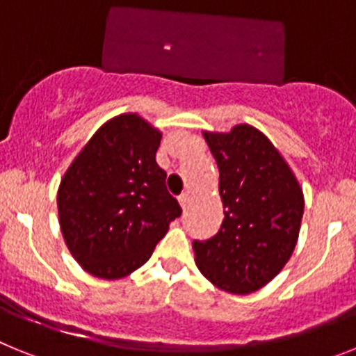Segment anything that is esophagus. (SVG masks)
<instances>
[{
    "mask_svg": "<svg viewBox=\"0 0 356 356\" xmlns=\"http://www.w3.org/2000/svg\"><path fill=\"white\" fill-rule=\"evenodd\" d=\"M190 200H191L190 193H182V195L179 197V204H181V208H182V209H186V208H188V204H190Z\"/></svg>",
    "mask_w": 356,
    "mask_h": 356,
    "instance_id": "1",
    "label": "esophagus"
}]
</instances>
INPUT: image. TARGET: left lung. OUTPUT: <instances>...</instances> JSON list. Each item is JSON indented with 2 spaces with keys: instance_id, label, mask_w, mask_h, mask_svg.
Here are the masks:
<instances>
[{
  "instance_id": "1",
  "label": "left lung",
  "mask_w": 356,
  "mask_h": 356,
  "mask_svg": "<svg viewBox=\"0 0 356 356\" xmlns=\"http://www.w3.org/2000/svg\"><path fill=\"white\" fill-rule=\"evenodd\" d=\"M216 165L224 206L220 229L193 242L195 264L216 289L247 296L285 267L301 229L305 195L298 177L256 127L202 132Z\"/></svg>"
}]
</instances>
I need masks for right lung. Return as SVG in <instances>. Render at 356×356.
I'll return each instance as SVG.
<instances>
[{"label": "right lung", "mask_w": 356, "mask_h": 356, "mask_svg": "<svg viewBox=\"0 0 356 356\" xmlns=\"http://www.w3.org/2000/svg\"><path fill=\"white\" fill-rule=\"evenodd\" d=\"M163 132L138 113L107 120L64 172L58 224L91 276L122 280L152 256L182 213L156 163Z\"/></svg>", "instance_id": "add662e5"}]
</instances>
